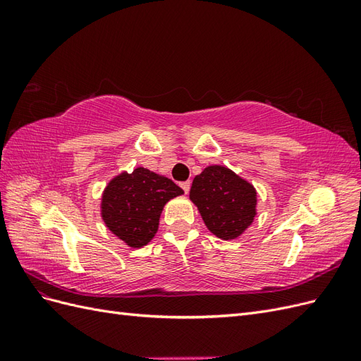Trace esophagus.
<instances>
[{"mask_svg":"<svg viewBox=\"0 0 361 361\" xmlns=\"http://www.w3.org/2000/svg\"><path fill=\"white\" fill-rule=\"evenodd\" d=\"M180 187H182V190L185 191V194H188L190 187H191V182H190V180H185V182L180 183Z\"/></svg>","mask_w":361,"mask_h":361,"instance_id":"1","label":"esophagus"}]
</instances>
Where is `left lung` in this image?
Masks as SVG:
<instances>
[{"instance_id":"1","label":"left lung","mask_w":361,"mask_h":361,"mask_svg":"<svg viewBox=\"0 0 361 361\" xmlns=\"http://www.w3.org/2000/svg\"><path fill=\"white\" fill-rule=\"evenodd\" d=\"M190 199L199 207L206 227L221 239H235L253 223L256 191L232 170L206 167L195 176Z\"/></svg>"}]
</instances>
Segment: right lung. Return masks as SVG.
Wrapping results in <instances>:
<instances>
[{"label": "right lung", "mask_w": 361, "mask_h": 361, "mask_svg": "<svg viewBox=\"0 0 361 361\" xmlns=\"http://www.w3.org/2000/svg\"><path fill=\"white\" fill-rule=\"evenodd\" d=\"M183 194L171 179L138 167L120 174L108 185L102 199L106 227L129 247L140 248L155 236L162 207Z\"/></svg>", "instance_id": "obj_1"}]
</instances>
